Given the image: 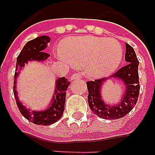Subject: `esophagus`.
Segmentation results:
<instances>
[{"label":"esophagus","instance_id":"34e87169","mask_svg":"<svg viewBox=\"0 0 155 155\" xmlns=\"http://www.w3.org/2000/svg\"><path fill=\"white\" fill-rule=\"evenodd\" d=\"M81 77H82V75H81L80 73H74V74H73V75L71 76V79H72V80H77V79L81 78Z\"/></svg>","mask_w":155,"mask_h":155}]
</instances>
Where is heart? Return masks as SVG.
I'll return each instance as SVG.
<instances>
[{"label": "heart", "mask_w": 155, "mask_h": 155, "mask_svg": "<svg viewBox=\"0 0 155 155\" xmlns=\"http://www.w3.org/2000/svg\"><path fill=\"white\" fill-rule=\"evenodd\" d=\"M60 59L75 67H85L91 78H99L112 73L120 64L123 49L114 39L86 36L69 38L62 43Z\"/></svg>", "instance_id": "obj_1"}]
</instances>
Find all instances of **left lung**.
I'll return each instance as SVG.
<instances>
[{
  "label": "left lung",
  "mask_w": 155,
  "mask_h": 155,
  "mask_svg": "<svg viewBox=\"0 0 155 155\" xmlns=\"http://www.w3.org/2000/svg\"><path fill=\"white\" fill-rule=\"evenodd\" d=\"M126 62L128 63L112 74V78L122 80L126 90L122 101L117 105H107L101 96V88L105 78L96 79L87 82L88 104L95 115L104 119H118L126 116L136 105L140 93L138 65L139 61L134 49L126 43Z\"/></svg>",
  "instance_id": "left-lung-1"
}]
</instances>
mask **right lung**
Returning a JSON list of instances; mask_svg holds the SVG:
<instances>
[{
	"instance_id": "right-lung-1",
	"label": "right lung",
	"mask_w": 155,
	"mask_h": 155,
	"mask_svg": "<svg viewBox=\"0 0 155 155\" xmlns=\"http://www.w3.org/2000/svg\"><path fill=\"white\" fill-rule=\"evenodd\" d=\"M50 40L51 39L47 36H41L26 43V45L24 46L23 50L17 57L15 79H16V78L18 77V72L24 67L25 63H28L29 60L43 61L50 56L49 54L43 52V50H45L48 46ZM14 83L15 84L16 80H15ZM69 84L70 82L67 78H65L64 77L60 78L57 80L56 89L54 91V97L51 102L50 108L43 111L31 110L27 109L26 107L21 104L20 101H18L17 91L15 90V85L14 95L15 97L16 104L21 114L28 121L38 125L46 126L54 123L62 117L63 113L64 110L66 91L68 89Z\"/></svg>"
}]
</instances>
